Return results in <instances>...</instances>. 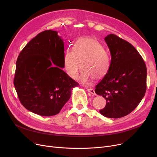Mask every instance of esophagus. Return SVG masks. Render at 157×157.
Listing matches in <instances>:
<instances>
[{"label":"esophagus","instance_id":"34e87169","mask_svg":"<svg viewBox=\"0 0 157 157\" xmlns=\"http://www.w3.org/2000/svg\"><path fill=\"white\" fill-rule=\"evenodd\" d=\"M87 91L88 92H90V94H93V95H96V94L95 92V90L93 88H87Z\"/></svg>","mask_w":157,"mask_h":157}]
</instances>
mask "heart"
Listing matches in <instances>:
<instances>
[{
  "instance_id": "heart-1",
  "label": "heart",
  "mask_w": 157,
  "mask_h": 157,
  "mask_svg": "<svg viewBox=\"0 0 157 157\" xmlns=\"http://www.w3.org/2000/svg\"><path fill=\"white\" fill-rule=\"evenodd\" d=\"M81 65L83 70L79 79L83 84L90 85L95 78L101 79L105 76L110 68L111 58L99 41L82 37L76 41L74 49L65 52L63 69L70 78L76 79Z\"/></svg>"
}]
</instances>
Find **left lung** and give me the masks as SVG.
Returning a JSON list of instances; mask_svg holds the SVG:
<instances>
[{"label":"left lung","mask_w":157,"mask_h":157,"mask_svg":"<svg viewBox=\"0 0 157 157\" xmlns=\"http://www.w3.org/2000/svg\"><path fill=\"white\" fill-rule=\"evenodd\" d=\"M111 56L109 71L96 86L95 92L106 100L100 110L103 116L118 118L134 111L146 90L147 69L137 49L114 34L104 39Z\"/></svg>","instance_id":"8db88e82"}]
</instances>
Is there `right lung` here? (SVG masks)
Here are the masks:
<instances>
[{"label":"right lung","instance_id":"add662e5","mask_svg":"<svg viewBox=\"0 0 157 157\" xmlns=\"http://www.w3.org/2000/svg\"><path fill=\"white\" fill-rule=\"evenodd\" d=\"M52 30L39 33L20 52L14 85L21 104L40 116L59 113L78 86L63 68V41Z\"/></svg>","mask_w":157,"mask_h":157}]
</instances>
